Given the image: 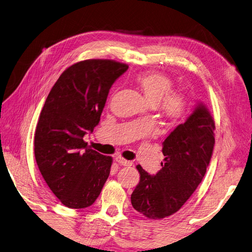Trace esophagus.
I'll return each mask as SVG.
<instances>
[{
    "label": "esophagus",
    "mask_w": 252,
    "mask_h": 252,
    "mask_svg": "<svg viewBox=\"0 0 252 252\" xmlns=\"http://www.w3.org/2000/svg\"><path fill=\"white\" fill-rule=\"evenodd\" d=\"M116 162L119 163V164H121V165H123V166H130L131 165V162L130 161H127V160H125L124 158H122V157H116Z\"/></svg>",
    "instance_id": "1"
}]
</instances>
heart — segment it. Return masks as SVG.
<instances>
[{
  "instance_id": "obj_1",
  "label": "heart",
  "mask_w": 252,
  "mask_h": 252,
  "mask_svg": "<svg viewBox=\"0 0 252 252\" xmlns=\"http://www.w3.org/2000/svg\"><path fill=\"white\" fill-rule=\"evenodd\" d=\"M136 83L152 106L160 107L162 115L173 124L182 122L186 115V99L182 94L172 92L173 81L166 75L149 71L137 75Z\"/></svg>"
}]
</instances>
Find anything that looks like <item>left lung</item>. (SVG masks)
<instances>
[{
	"label": "left lung",
	"mask_w": 252,
	"mask_h": 252,
	"mask_svg": "<svg viewBox=\"0 0 252 252\" xmlns=\"http://www.w3.org/2000/svg\"><path fill=\"white\" fill-rule=\"evenodd\" d=\"M214 129L211 113L200 103L162 143L165 158L155 176L137 165L140 181L130 197L136 211L148 219L161 220L183 207L207 172L215 142Z\"/></svg>",
	"instance_id": "8db88e82"
}]
</instances>
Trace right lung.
Listing matches in <instances>:
<instances>
[{"label":"right lung","mask_w":252,"mask_h":252,"mask_svg":"<svg viewBox=\"0 0 252 252\" xmlns=\"http://www.w3.org/2000/svg\"><path fill=\"white\" fill-rule=\"evenodd\" d=\"M128 65L86 60L66 68L40 113L34 157L45 183L65 207L94 203L110 175L113 158L92 150L84 136L99 124L107 94Z\"/></svg>","instance_id":"right-lung-1"}]
</instances>
